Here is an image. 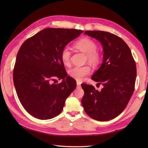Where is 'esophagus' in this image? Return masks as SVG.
<instances>
[{
  "label": "esophagus",
  "instance_id": "obj_1",
  "mask_svg": "<svg viewBox=\"0 0 148 148\" xmlns=\"http://www.w3.org/2000/svg\"><path fill=\"white\" fill-rule=\"evenodd\" d=\"M77 88H80L81 87V83L79 82V81H77Z\"/></svg>",
  "mask_w": 148,
  "mask_h": 148
}]
</instances>
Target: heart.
<instances>
[{
    "instance_id": "b5f03b06",
    "label": "heart",
    "mask_w": 148,
    "mask_h": 148,
    "mask_svg": "<svg viewBox=\"0 0 148 148\" xmlns=\"http://www.w3.org/2000/svg\"><path fill=\"white\" fill-rule=\"evenodd\" d=\"M74 47L80 51L86 54V61H88L91 65L96 67L100 64L101 56L100 53L96 50V43L92 39L88 38L81 39L75 44ZM60 56L63 64L66 67H69L71 65V53L69 48H65L63 49ZM90 71L91 69L88 65H84L82 67H74L69 69L68 73L69 76L78 81H80L83 79L84 76L90 74Z\"/></svg>"
}]
</instances>
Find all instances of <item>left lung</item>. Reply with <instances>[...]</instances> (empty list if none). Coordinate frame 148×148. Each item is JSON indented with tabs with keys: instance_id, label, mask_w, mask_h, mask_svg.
<instances>
[{
	"instance_id": "8db88e82",
	"label": "left lung",
	"mask_w": 148,
	"mask_h": 148,
	"mask_svg": "<svg viewBox=\"0 0 148 148\" xmlns=\"http://www.w3.org/2000/svg\"><path fill=\"white\" fill-rule=\"evenodd\" d=\"M86 35L98 40L103 48V61L92 79L102 84L101 91L82 84L81 103L91 118L109 121L123 111L134 93L137 76L136 62L130 49L120 37L104 31L88 30Z\"/></svg>"
}]
</instances>
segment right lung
<instances>
[{"label":"right lung","instance_id":"add662e5","mask_svg":"<svg viewBox=\"0 0 148 148\" xmlns=\"http://www.w3.org/2000/svg\"><path fill=\"white\" fill-rule=\"evenodd\" d=\"M83 30L48 28L30 37L20 47L13 71V82L19 100L34 117L49 119L60 114L65 100L76 87L67 76L61 60L65 46ZM56 78L62 79L52 84Z\"/></svg>","mask_w":148,"mask_h":148}]
</instances>
